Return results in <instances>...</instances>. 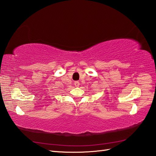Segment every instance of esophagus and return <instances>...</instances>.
<instances>
[{
    "mask_svg": "<svg viewBox=\"0 0 156 156\" xmlns=\"http://www.w3.org/2000/svg\"><path fill=\"white\" fill-rule=\"evenodd\" d=\"M74 85L76 87H79V85H80V83H79V81H75Z\"/></svg>",
    "mask_w": 156,
    "mask_h": 156,
    "instance_id": "esophagus-1",
    "label": "esophagus"
}]
</instances>
